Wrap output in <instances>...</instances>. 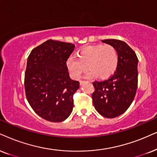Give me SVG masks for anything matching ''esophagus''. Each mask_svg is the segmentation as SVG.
<instances>
[{"label":"esophagus","instance_id":"34e87169","mask_svg":"<svg viewBox=\"0 0 157 157\" xmlns=\"http://www.w3.org/2000/svg\"><path fill=\"white\" fill-rule=\"evenodd\" d=\"M85 82H86V81H84V80H80V85H82L83 83H84Z\"/></svg>","mask_w":157,"mask_h":157}]
</instances>
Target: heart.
I'll list each match as a JSON object with an SVG mask.
<instances>
[{"label":"heart","instance_id":"b5f03b06","mask_svg":"<svg viewBox=\"0 0 157 157\" xmlns=\"http://www.w3.org/2000/svg\"><path fill=\"white\" fill-rule=\"evenodd\" d=\"M77 56H71L67 61V66L72 76L80 79L88 68L86 77L93 78L98 75L101 79L112 76L117 68L119 56L116 48L111 45L87 46L79 51Z\"/></svg>","mask_w":157,"mask_h":157}]
</instances>
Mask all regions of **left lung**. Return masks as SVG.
Instances as JSON below:
<instances>
[{
    "label": "left lung",
    "mask_w": 157,
    "mask_h": 157,
    "mask_svg": "<svg viewBox=\"0 0 157 157\" xmlns=\"http://www.w3.org/2000/svg\"><path fill=\"white\" fill-rule=\"evenodd\" d=\"M101 42L116 48L118 65L116 72L109 78L93 82L95 88L93 103L103 117L114 118L123 114L133 101L138 87V60L136 53L124 41L108 39Z\"/></svg>",
    "instance_id": "8db88e82"
}]
</instances>
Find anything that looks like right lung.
<instances>
[{"instance_id":"obj_1","label":"right lung","mask_w":157,"mask_h":157,"mask_svg":"<svg viewBox=\"0 0 157 157\" xmlns=\"http://www.w3.org/2000/svg\"><path fill=\"white\" fill-rule=\"evenodd\" d=\"M69 43L48 40L31 51L25 88L33 109L45 120L62 122L73 109V95L80 82L69 77L67 61L75 49Z\"/></svg>"}]
</instances>
